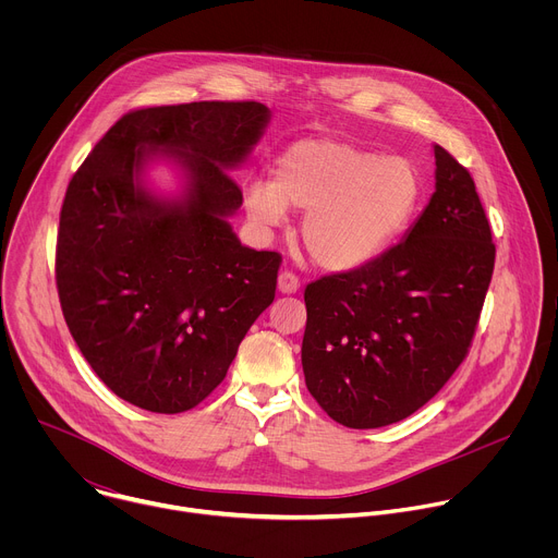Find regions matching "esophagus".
Returning <instances> with one entry per match:
<instances>
[{
	"mask_svg": "<svg viewBox=\"0 0 558 558\" xmlns=\"http://www.w3.org/2000/svg\"><path fill=\"white\" fill-rule=\"evenodd\" d=\"M278 289H280L282 293H295V291L300 289L298 276H295L293 271H280V276H278Z\"/></svg>",
	"mask_w": 558,
	"mask_h": 558,
	"instance_id": "esophagus-1",
	"label": "esophagus"
}]
</instances>
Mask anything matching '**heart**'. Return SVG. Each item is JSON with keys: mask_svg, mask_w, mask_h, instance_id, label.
<instances>
[{"mask_svg": "<svg viewBox=\"0 0 558 558\" xmlns=\"http://www.w3.org/2000/svg\"><path fill=\"white\" fill-rule=\"evenodd\" d=\"M424 196L420 168L340 138H304L282 151L274 181L245 190L250 218L280 227L287 207L306 211L302 243L333 271L357 269L384 254L413 222Z\"/></svg>", "mask_w": 558, "mask_h": 558, "instance_id": "heart-1", "label": "heart"}]
</instances>
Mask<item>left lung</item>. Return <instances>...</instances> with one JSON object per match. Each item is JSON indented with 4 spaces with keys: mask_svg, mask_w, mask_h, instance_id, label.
<instances>
[{
    "mask_svg": "<svg viewBox=\"0 0 558 558\" xmlns=\"http://www.w3.org/2000/svg\"><path fill=\"white\" fill-rule=\"evenodd\" d=\"M435 194L404 241L304 289V381L347 428L402 422L444 388L472 344L495 243L470 172L435 145Z\"/></svg>",
    "mask_w": 558,
    "mask_h": 558,
    "instance_id": "obj_1",
    "label": "left lung"
}]
</instances>
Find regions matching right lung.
Instances as JSON below:
<instances>
[{
	"mask_svg": "<svg viewBox=\"0 0 558 558\" xmlns=\"http://www.w3.org/2000/svg\"><path fill=\"white\" fill-rule=\"evenodd\" d=\"M267 121L258 101L130 110L68 183L54 256L65 325L99 379L143 411L198 407L276 298L282 256L243 247L225 220L243 205L227 170ZM158 153L189 174L181 202L140 185Z\"/></svg>",
	"mask_w": 558,
	"mask_h": 558,
	"instance_id": "right-lung-1",
	"label": "right lung"
}]
</instances>
